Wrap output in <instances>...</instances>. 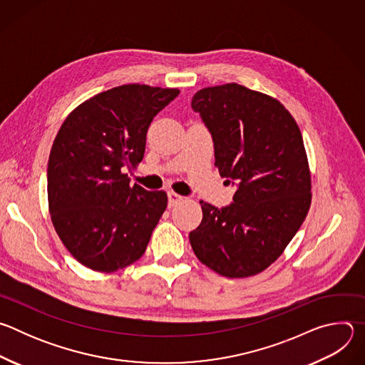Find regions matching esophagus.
Listing matches in <instances>:
<instances>
[{
  "mask_svg": "<svg viewBox=\"0 0 365 365\" xmlns=\"http://www.w3.org/2000/svg\"><path fill=\"white\" fill-rule=\"evenodd\" d=\"M168 197H169V205L170 206H173V205H176L178 202H180V200H183V196H180V195H178V193H175L173 190L172 192H169L168 193Z\"/></svg>",
  "mask_w": 365,
  "mask_h": 365,
  "instance_id": "esophagus-1",
  "label": "esophagus"
}]
</instances>
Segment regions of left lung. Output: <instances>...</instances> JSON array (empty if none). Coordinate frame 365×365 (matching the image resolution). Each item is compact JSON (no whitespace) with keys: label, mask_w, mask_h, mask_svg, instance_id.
<instances>
[{"label":"left lung","mask_w":365,"mask_h":365,"mask_svg":"<svg viewBox=\"0 0 365 365\" xmlns=\"http://www.w3.org/2000/svg\"><path fill=\"white\" fill-rule=\"evenodd\" d=\"M192 110L212 135L220 175L237 182L228 206L200 200L202 222L189 234L193 252L225 277L262 273L282 255L310 206L300 130L277 99L238 83L197 91Z\"/></svg>","instance_id":"1"}]
</instances>
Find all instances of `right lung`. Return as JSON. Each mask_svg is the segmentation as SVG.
Returning a JSON list of instances; mask_svg holds the SVG:
<instances>
[{
  "label": "right lung",
  "instance_id": "1",
  "mask_svg": "<svg viewBox=\"0 0 365 365\" xmlns=\"http://www.w3.org/2000/svg\"><path fill=\"white\" fill-rule=\"evenodd\" d=\"M179 89L140 83L101 92L62 124L47 165L51 222L68 251L95 272L124 269L144 254L168 206L165 190L130 186L153 121Z\"/></svg>",
  "mask_w": 365,
  "mask_h": 365
}]
</instances>
